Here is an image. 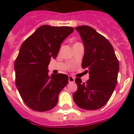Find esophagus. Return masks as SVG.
<instances>
[{"label":"esophagus","instance_id":"esophagus-1","mask_svg":"<svg viewBox=\"0 0 134 134\" xmlns=\"http://www.w3.org/2000/svg\"><path fill=\"white\" fill-rule=\"evenodd\" d=\"M74 80H75V79L74 77L71 76L68 77V82H74Z\"/></svg>","mask_w":134,"mask_h":134}]
</instances>
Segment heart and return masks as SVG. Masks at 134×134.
I'll use <instances>...</instances> for the list:
<instances>
[{"mask_svg": "<svg viewBox=\"0 0 134 134\" xmlns=\"http://www.w3.org/2000/svg\"><path fill=\"white\" fill-rule=\"evenodd\" d=\"M77 43H79V42H76V43H75V44H77Z\"/></svg>", "mask_w": 134, "mask_h": 134, "instance_id": "obj_1", "label": "heart"}]
</instances>
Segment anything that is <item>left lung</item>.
Wrapping results in <instances>:
<instances>
[{
  "label": "left lung",
  "mask_w": 134,
  "mask_h": 134,
  "mask_svg": "<svg viewBox=\"0 0 134 134\" xmlns=\"http://www.w3.org/2000/svg\"><path fill=\"white\" fill-rule=\"evenodd\" d=\"M76 30L84 46L82 68L89 72L86 82L77 78L78 89L73 94L74 102L80 108L94 110L103 107L116 88L119 62L111 43L89 26H80Z\"/></svg>",
  "instance_id": "8db88e82"
}]
</instances>
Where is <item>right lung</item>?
<instances>
[{
	"label": "right lung",
	"mask_w": 134,
	"mask_h": 134,
	"mask_svg": "<svg viewBox=\"0 0 134 134\" xmlns=\"http://www.w3.org/2000/svg\"><path fill=\"white\" fill-rule=\"evenodd\" d=\"M70 26L42 25L22 44L14 62L16 86L26 105L37 111H48L67 85L64 74L48 75V66L56 58L61 43L73 32Z\"/></svg>",
	"instance_id": "1"
}]
</instances>
